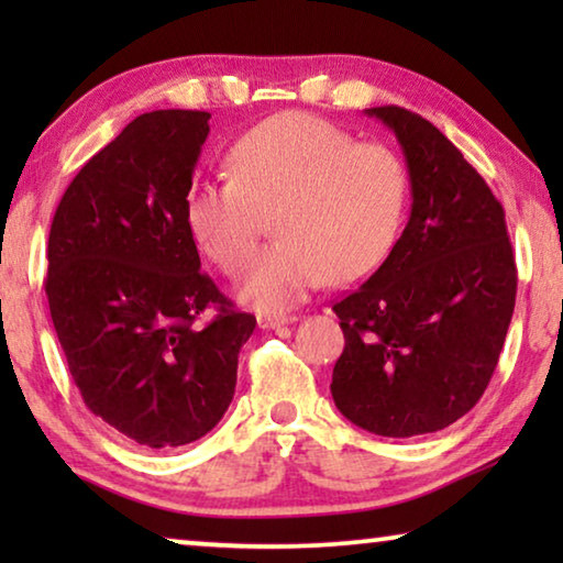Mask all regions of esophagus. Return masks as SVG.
I'll use <instances>...</instances> for the list:
<instances>
[{
    "label": "esophagus",
    "instance_id": "34e87169",
    "mask_svg": "<svg viewBox=\"0 0 563 563\" xmlns=\"http://www.w3.org/2000/svg\"><path fill=\"white\" fill-rule=\"evenodd\" d=\"M295 320L297 318H291V314H258V328L274 330V328L289 325V322H295Z\"/></svg>",
    "mask_w": 563,
    "mask_h": 563
}]
</instances>
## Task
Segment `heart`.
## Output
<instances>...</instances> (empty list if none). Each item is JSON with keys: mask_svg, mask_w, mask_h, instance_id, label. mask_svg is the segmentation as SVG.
<instances>
[{"mask_svg": "<svg viewBox=\"0 0 563 563\" xmlns=\"http://www.w3.org/2000/svg\"><path fill=\"white\" fill-rule=\"evenodd\" d=\"M225 181L195 184L184 218L212 264L235 274L256 249L264 218L276 241L251 258L238 297L284 312L322 282L374 272L402 230L410 176L389 145L356 141L335 122L279 112L238 137Z\"/></svg>", "mask_w": 563, "mask_h": 563, "instance_id": "b5f03b06", "label": "heart"}]
</instances>
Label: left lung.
<instances>
[{
	"label": "left lung",
	"instance_id": "1",
	"mask_svg": "<svg viewBox=\"0 0 563 563\" xmlns=\"http://www.w3.org/2000/svg\"><path fill=\"white\" fill-rule=\"evenodd\" d=\"M366 114L402 145L412 210L384 264L333 305L345 349L330 391L358 428L412 438L479 402L510 328L518 268L503 205L464 153L405 107Z\"/></svg>",
	"mask_w": 563,
	"mask_h": 563
}]
</instances>
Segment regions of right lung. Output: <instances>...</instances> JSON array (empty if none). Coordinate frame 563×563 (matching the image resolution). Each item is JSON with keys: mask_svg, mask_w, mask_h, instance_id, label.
<instances>
[{"mask_svg": "<svg viewBox=\"0 0 563 563\" xmlns=\"http://www.w3.org/2000/svg\"><path fill=\"white\" fill-rule=\"evenodd\" d=\"M210 112L135 118L60 197L48 235L51 320L84 405L148 449L187 445L233 402L256 318L210 276L184 218ZM219 314L205 329V309Z\"/></svg>", "mask_w": 563, "mask_h": 563, "instance_id": "1", "label": "right lung"}]
</instances>
